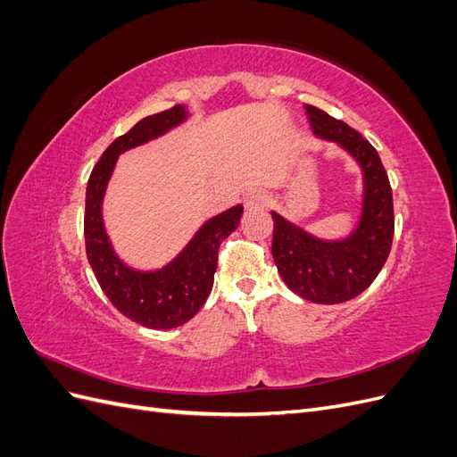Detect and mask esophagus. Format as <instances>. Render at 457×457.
<instances>
[{
	"instance_id": "esophagus-1",
	"label": "esophagus",
	"mask_w": 457,
	"mask_h": 457,
	"mask_svg": "<svg viewBox=\"0 0 457 457\" xmlns=\"http://www.w3.org/2000/svg\"><path fill=\"white\" fill-rule=\"evenodd\" d=\"M269 204V196L262 195V192H252L250 196H245V207L247 210H261Z\"/></svg>"
}]
</instances>
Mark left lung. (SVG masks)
<instances>
[{
	"instance_id": "1",
	"label": "left lung",
	"mask_w": 457,
	"mask_h": 457,
	"mask_svg": "<svg viewBox=\"0 0 457 457\" xmlns=\"http://www.w3.org/2000/svg\"><path fill=\"white\" fill-rule=\"evenodd\" d=\"M312 133L337 143L362 170V213L343 240L316 238L272 212V257L282 280L299 297L337 305L362 294L389 257L395 234L393 190L378 150L347 123L305 104Z\"/></svg>"
}]
</instances>
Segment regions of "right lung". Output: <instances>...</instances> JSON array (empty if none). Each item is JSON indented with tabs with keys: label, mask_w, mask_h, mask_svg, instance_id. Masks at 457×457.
I'll return each instance as SVG.
<instances>
[{
	"label": "right lung",
	"mask_w": 457,
	"mask_h": 457,
	"mask_svg": "<svg viewBox=\"0 0 457 457\" xmlns=\"http://www.w3.org/2000/svg\"><path fill=\"white\" fill-rule=\"evenodd\" d=\"M183 104L152 114L110 145L93 168L86 192V252L104 295L129 320L152 329H171L188 322L213 287L219 245L238 228L242 205L212 217L200 227L185 250L158 270H135L123 262L108 240L103 220V198L121 152L145 145L187 120Z\"/></svg>",
	"instance_id": "obj_1"
}]
</instances>
